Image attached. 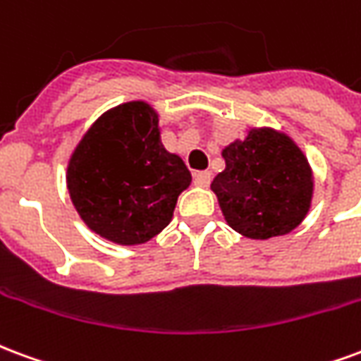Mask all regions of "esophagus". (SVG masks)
I'll return each instance as SVG.
<instances>
[{"label": "esophagus", "mask_w": 361, "mask_h": 361, "mask_svg": "<svg viewBox=\"0 0 361 361\" xmlns=\"http://www.w3.org/2000/svg\"><path fill=\"white\" fill-rule=\"evenodd\" d=\"M209 183H212V173H207V171L194 173V184L196 186H209Z\"/></svg>", "instance_id": "34e87169"}]
</instances>
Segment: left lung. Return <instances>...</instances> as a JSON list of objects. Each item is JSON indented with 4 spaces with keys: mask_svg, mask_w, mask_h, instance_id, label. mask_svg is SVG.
<instances>
[{
    "mask_svg": "<svg viewBox=\"0 0 361 361\" xmlns=\"http://www.w3.org/2000/svg\"><path fill=\"white\" fill-rule=\"evenodd\" d=\"M225 171L213 178L221 212L236 233L267 240L290 233L310 212L314 175L306 155L283 133L252 128L223 149Z\"/></svg>",
    "mask_w": 361,
    "mask_h": 361,
    "instance_id": "left-lung-1",
    "label": "left lung"
}]
</instances>
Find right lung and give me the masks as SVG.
Wrapping results in <instances>:
<instances>
[{"instance_id":"1","label":"right lung","mask_w":361,"mask_h":361,"mask_svg":"<svg viewBox=\"0 0 361 361\" xmlns=\"http://www.w3.org/2000/svg\"><path fill=\"white\" fill-rule=\"evenodd\" d=\"M157 113L128 102L84 134L67 169V188L88 227L117 244H142L169 225L192 177L159 140Z\"/></svg>"}]
</instances>
